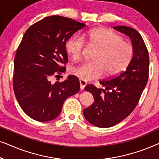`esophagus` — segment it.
<instances>
[{
  "label": "esophagus",
  "instance_id": "1",
  "mask_svg": "<svg viewBox=\"0 0 159 159\" xmlns=\"http://www.w3.org/2000/svg\"><path fill=\"white\" fill-rule=\"evenodd\" d=\"M80 89L81 90H84V88H85L87 85V82L82 80H80Z\"/></svg>",
  "mask_w": 159,
  "mask_h": 159
}]
</instances>
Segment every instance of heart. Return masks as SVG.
Instances as JSON below:
<instances>
[{"mask_svg":"<svg viewBox=\"0 0 159 159\" xmlns=\"http://www.w3.org/2000/svg\"><path fill=\"white\" fill-rule=\"evenodd\" d=\"M89 45L98 48L93 62L84 63L72 69L71 73L84 81L98 79L105 75L113 77L127 68L133 56V47L114 31L95 28L85 34ZM66 51L75 61L82 59L85 41L81 37H72L67 41Z\"/></svg>","mask_w":159,"mask_h":159,"instance_id":"obj_1","label":"heart"}]
</instances>
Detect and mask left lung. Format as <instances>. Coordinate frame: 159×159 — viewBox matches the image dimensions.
Listing matches in <instances>:
<instances>
[{
	"instance_id": "left-lung-1",
	"label": "left lung",
	"mask_w": 159,
	"mask_h": 159,
	"mask_svg": "<svg viewBox=\"0 0 159 159\" xmlns=\"http://www.w3.org/2000/svg\"><path fill=\"white\" fill-rule=\"evenodd\" d=\"M115 30L131 38L132 57L127 69L119 75L100 82L105 89L88 84L84 90L92 93L95 102L83 111L86 120L98 127H111L129 116L138 105L148 80L149 55L140 34L126 26Z\"/></svg>"
}]
</instances>
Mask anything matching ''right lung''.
<instances>
[{"label": "right lung", "instance_id": "add662e5", "mask_svg": "<svg viewBox=\"0 0 159 159\" xmlns=\"http://www.w3.org/2000/svg\"><path fill=\"white\" fill-rule=\"evenodd\" d=\"M85 25L61 16H51L28 28L14 58L13 88L27 115L44 122L56 119L67 98L80 91L78 77L70 75L51 84L52 76L66 70V41Z\"/></svg>", "mask_w": 159, "mask_h": 159}]
</instances>
